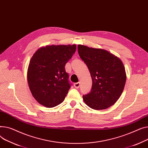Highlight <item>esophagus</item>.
Segmentation results:
<instances>
[{
  "label": "esophagus",
  "mask_w": 148,
  "mask_h": 148,
  "mask_svg": "<svg viewBox=\"0 0 148 148\" xmlns=\"http://www.w3.org/2000/svg\"><path fill=\"white\" fill-rule=\"evenodd\" d=\"M74 86H75V87L76 88H78L79 87V86H80V82L75 83V84H74Z\"/></svg>",
  "instance_id": "obj_1"
}]
</instances>
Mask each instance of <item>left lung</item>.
<instances>
[{
    "instance_id": "left-lung-1",
    "label": "left lung",
    "mask_w": 148,
    "mask_h": 148,
    "mask_svg": "<svg viewBox=\"0 0 148 148\" xmlns=\"http://www.w3.org/2000/svg\"><path fill=\"white\" fill-rule=\"evenodd\" d=\"M81 58L87 66L92 78L90 92L83 95L86 105L95 110L105 109L116 102L126 81L123 62L108 51L78 45Z\"/></svg>"
}]
</instances>
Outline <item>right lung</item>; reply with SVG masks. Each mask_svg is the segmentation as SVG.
<instances>
[{"label":"right lung","instance_id":"obj_1","mask_svg":"<svg viewBox=\"0 0 148 148\" xmlns=\"http://www.w3.org/2000/svg\"><path fill=\"white\" fill-rule=\"evenodd\" d=\"M76 48L75 45L47 46L39 49L32 57L27 81L33 96L40 105L53 108L64 100L72 85L65 65Z\"/></svg>","mask_w":148,"mask_h":148}]
</instances>
